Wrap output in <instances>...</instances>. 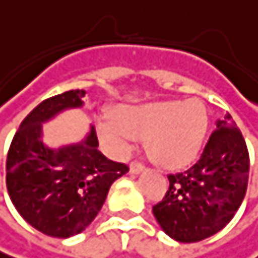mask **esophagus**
Returning a JSON list of instances; mask_svg holds the SVG:
<instances>
[{
  "label": "esophagus",
  "mask_w": 258,
  "mask_h": 258,
  "mask_svg": "<svg viewBox=\"0 0 258 258\" xmlns=\"http://www.w3.org/2000/svg\"><path fill=\"white\" fill-rule=\"evenodd\" d=\"M145 170V167H144V163H141V162H133L132 165H130V173L132 174H139V173H142Z\"/></svg>",
  "instance_id": "34e87169"
}]
</instances>
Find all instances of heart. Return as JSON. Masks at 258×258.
<instances>
[{
  "mask_svg": "<svg viewBox=\"0 0 258 258\" xmlns=\"http://www.w3.org/2000/svg\"><path fill=\"white\" fill-rule=\"evenodd\" d=\"M208 113L199 99H170L128 105L116 120L99 123L102 141L116 153H126L136 138H148L150 154L168 167L189 163L204 145Z\"/></svg>",
  "mask_w": 258,
  "mask_h": 258,
  "instance_id": "heart-1",
  "label": "heart"
}]
</instances>
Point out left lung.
<instances>
[{
    "instance_id": "8db88e82",
    "label": "left lung",
    "mask_w": 258,
    "mask_h": 258,
    "mask_svg": "<svg viewBox=\"0 0 258 258\" xmlns=\"http://www.w3.org/2000/svg\"><path fill=\"white\" fill-rule=\"evenodd\" d=\"M200 159L186 171L170 174V188L153 214L160 228L182 243L200 242L225 228L246 194V142L226 114L217 120Z\"/></svg>"
}]
</instances>
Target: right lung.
<instances>
[{"mask_svg":"<svg viewBox=\"0 0 258 258\" xmlns=\"http://www.w3.org/2000/svg\"><path fill=\"white\" fill-rule=\"evenodd\" d=\"M84 90H70L42 101L21 122L6 162V185L12 204L35 229L67 238L95 220L111 183L128 171L125 163L99 150L95 126L79 144L48 148L42 123L67 108L82 107Z\"/></svg>","mask_w":258,"mask_h":258,"instance_id":"right-lung-1","label":"right lung"}]
</instances>
